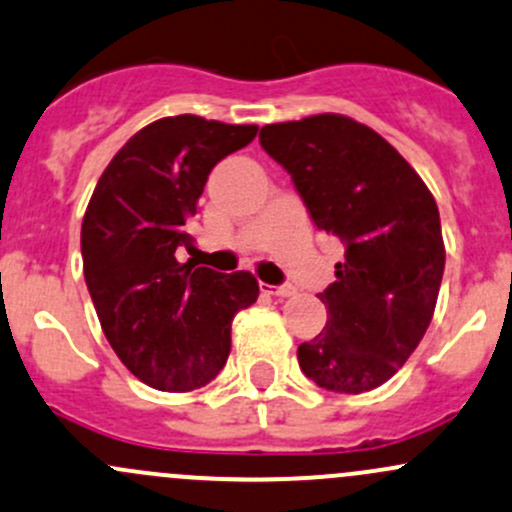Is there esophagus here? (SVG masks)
Returning <instances> with one entry per match:
<instances>
[{"mask_svg":"<svg viewBox=\"0 0 512 512\" xmlns=\"http://www.w3.org/2000/svg\"><path fill=\"white\" fill-rule=\"evenodd\" d=\"M260 289L265 294H272V297H279V299H287V297H294V294H297V289H294L292 284H282V287H272V284H260Z\"/></svg>","mask_w":512,"mask_h":512,"instance_id":"34e87169","label":"esophagus"}]
</instances>
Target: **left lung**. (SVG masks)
Wrapping results in <instances>:
<instances>
[{"mask_svg": "<svg viewBox=\"0 0 512 512\" xmlns=\"http://www.w3.org/2000/svg\"><path fill=\"white\" fill-rule=\"evenodd\" d=\"M260 144L289 171L316 228L346 250L319 294L328 321L299 346V368L324 390H375L434 316L446 257L437 201L390 142L346 115L265 125Z\"/></svg>", "mask_w": 512, "mask_h": 512, "instance_id": "1", "label": "left lung"}]
</instances>
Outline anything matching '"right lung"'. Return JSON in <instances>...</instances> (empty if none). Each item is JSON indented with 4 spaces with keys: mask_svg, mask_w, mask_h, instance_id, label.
<instances>
[{
    "mask_svg": "<svg viewBox=\"0 0 512 512\" xmlns=\"http://www.w3.org/2000/svg\"><path fill=\"white\" fill-rule=\"evenodd\" d=\"M255 134L257 125L164 117L112 157L88 203L85 284L112 351L154 390L211 383L228 360L233 316L260 294L250 272L176 260L191 247L188 225L211 169Z\"/></svg>",
    "mask_w": 512,
    "mask_h": 512,
    "instance_id": "add662e5",
    "label": "right lung"
}]
</instances>
